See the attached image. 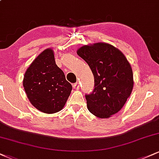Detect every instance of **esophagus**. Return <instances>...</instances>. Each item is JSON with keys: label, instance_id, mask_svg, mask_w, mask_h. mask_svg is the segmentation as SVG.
Returning a JSON list of instances; mask_svg holds the SVG:
<instances>
[{"label": "esophagus", "instance_id": "34e87169", "mask_svg": "<svg viewBox=\"0 0 159 159\" xmlns=\"http://www.w3.org/2000/svg\"><path fill=\"white\" fill-rule=\"evenodd\" d=\"M79 84L78 83H75L73 84V88L74 89H76V90H78V89H79Z\"/></svg>", "mask_w": 159, "mask_h": 159}]
</instances>
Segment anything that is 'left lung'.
Segmentation results:
<instances>
[{"label":"left lung","mask_w":159,"mask_h":159,"mask_svg":"<svg viewBox=\"0 0 159 159\" xmlns=\"http://www.w3.org/2000/svg\"><path fill=\"white\" fill-rule=\"evenodd\" d=\"M77 54L94 76L95 88L86 94L87 108L99 118H108L121 110L134 85L130 63L119 49L108 43L84 45Z\"/></svg>","instance_id":"left-lung-1"}]
</instances>
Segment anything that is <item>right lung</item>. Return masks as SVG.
<instances>
[{"instance_id": "right-lung-1", "label": "right lung", "mask_w": 159, "mask_h": 159, "mask_svg": "<svg viewBox=\"0 0 159 159\" xmlns=\"http://www.w3.org/2000/svg\"><path fill=\"white\" fill-rule=\"evenodd\" d=\"M23 86L30 103L46 114L61 111L72 89L63 71L57 66L51 48L39 54L27 68Z\"/></svg>"}]
</instances>
